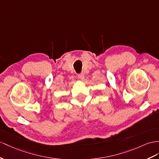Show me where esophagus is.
Returning <instances> with one entry per match:
<instances>
[{"label":"esophagus","instance_id":"obj_1","mask_svg":"<svg viewBox=\"0 0 159 159\" xmlns=\"http://www.w3.org/2000/svg\"><path fill=\"white\" fill-rule=\"evenodd\" d=\"M78 77H79V78L80 79L83 80V79H84V75L83 73H80V74H79V75H78Z\"/></svg>","mask_w":159,"mask_h":159}]
</instances>
